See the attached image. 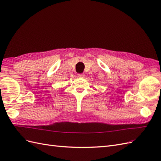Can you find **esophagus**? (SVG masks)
<instances>
[{
  "instance_id": "34e87169",
  "label": "esophagus",
  "mask_w": 161,
  "mask_h": 161,
  "mask_svg": "<svg viewBox=\"0 0 161 161\" xmlns=\"http://www.w3.org/2000/svg\"><path fill=\"white\" fill-rule=\"evenodd\" d=\"M78 77L83 78V77H85V75L84 74H79V75H78Z\"/></svg>"
}]
</instances>
